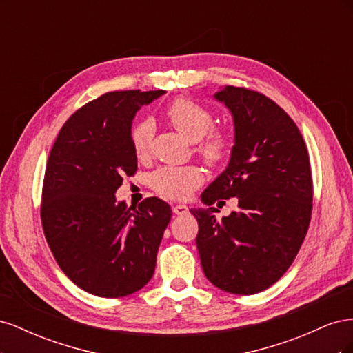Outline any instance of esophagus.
Wrapping results in <instances>:
<instances>
[{
	"mask_svg": "<svg viewBox=\"0 0 353 353\" xmlns=\"http://www.w3.org/2000/svg\"><path fill=\"white\" fill-rule=\"evenodd\" d=\"M175 215H187L188 213V208L185 205H176L172 208Z\"/></svg>",
	"mask_w": 353,
	"mask_h": 353,
	"instance_id": "34e87169",
	"label": "esophagus"
}]
</instances>
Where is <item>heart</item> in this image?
<instances>
[{
    "label": "heart",
    "instance_id": "obj_1",
    "mask_svg": "<svg viewBox=\"0 0 353 353\" xmlns=\"http://www.w3.org/2000/svg\"><path fill=\"white\" fill-rule=\"evenodd\" d=\"M166 119L190 141H196V153L209 166L227 162L234 147V137L225 128L213 126L215 116L201 103L178 97L165 110ZM153 126L141 121L131 128V144L137 157H144L150 148ZM150 183L157 194L170 200L188 199L203 183V172L196 165L162 166L152 174Z\"/></svg>",
    "mask_w": 353,
    "mask_h": 353
}]
</instances>
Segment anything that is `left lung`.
<instances>
[{"label":"left lung","instance_id":"obj_1","mask_svg":"<svg viewBox=\"0 0 353 353\" xmlns=\"http://www.w3.org/2000/svg\"><path fill=\"white\" fill-rule=\"evenodd\" d=\"M215 99L234 117L236 144L228 168L201 200L212 206L237 197L240 209L222 221L215 208L190 209L199 222L196 244L213 285L254 294L281 279L305 240L314 199L311 163L297 125L266 95L225 87Z\"/></svg>","mask_w":353,"mask_h":353}]
</instances>
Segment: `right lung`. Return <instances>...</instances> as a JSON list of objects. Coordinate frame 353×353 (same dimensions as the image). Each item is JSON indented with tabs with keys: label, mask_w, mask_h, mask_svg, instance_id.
Wrapping results in <instances>:
<instances>
[{
	"label": "right lung",
	"mask_w": 353,
	"mask_h": 353,
	"mask_svg": "<svg viewBox=\"0 0 353 353\" xmlns=\"http://www.w3.org/2000/svg\"><path fill=\"white\" fill-rule=\"evenodd\" d=\"M166 91H112L74 112L52 145L42 184L41 222L61 271L82 290L123 297L154 274L172 216L166 201L117 203L123 176L137 172L131 125L140 105Z\"/></svg>",
	"instance_id": "right-lung-1"
}]
</instances>
